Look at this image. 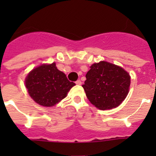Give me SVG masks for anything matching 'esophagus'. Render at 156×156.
<instances>
[{
  "label": "esophagus",
  "mask_w": 156,
  "mask_h": 156,
  "mask_svg": "<svg viewBox=\"0 0 156 156\" xmlns=\"http://www.w3.org/2000/svg\"><path fill=\"white\" fill-rule=\"evenodd\" d=\"M75 84H78V85H81V81H80V80H78V81H75Z\"/></svg>",
  "instance_id": "1"
}]
</instances>
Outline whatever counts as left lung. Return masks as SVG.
<instances>
[{
  "mask_svg": "<svg viewBox=\"0 0 156 156\" xmlns=\"http://www.w3.org/2000/svg\"><path fill=\"white\" fill-rule=\"evenodd\" d=\"M130 76L122 67L106 61L94 63L82 87L87 99L99 109L119 106L129 92Z\"/></svg>",
  "mask_w": 156,
  "mask_h": 156,
  "instance_id": "1",
  "label": "left lung"
}]
</instances>
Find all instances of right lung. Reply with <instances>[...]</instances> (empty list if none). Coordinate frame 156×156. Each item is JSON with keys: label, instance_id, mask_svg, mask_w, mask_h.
Masks as SVG:
<instances>
[{"label": "right lung", "instance_id": "obj_1", "mask_svg": "<svg viewBox=\"0 0 156 156\" xmlns=\"http://www.w3.org/2000/svg\"><path fill=\"white\" fill-rule=\"evenodd\" d=\"M30 97L39 105L53 106L66 97L75 84L56 68V63L43 64L32 69L26 78Z\"/></svg>", "mask_w": 156, "mask_h": 156}]
</instances>
